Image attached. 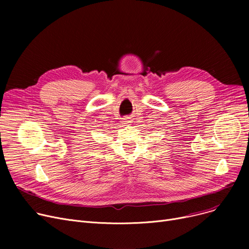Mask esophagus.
Instances as JSON below:
<instances>
[{"label":"esophagus","mask_w":249,"mask_h":249,"mask_svg":"<svg viewBox=\"0 0 249 249\" xmlns=\"http://www.w3.org/2000/svg\"><path fill=\"white\" fill-rule=\"evenodd\" d=\"M123 122L125 123V124H128V123H131V118H130V117H125V118H123Z\"/></svg>","instance_id":"1"}]
</instances>
